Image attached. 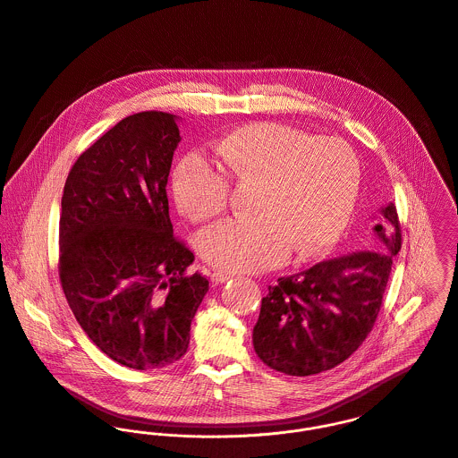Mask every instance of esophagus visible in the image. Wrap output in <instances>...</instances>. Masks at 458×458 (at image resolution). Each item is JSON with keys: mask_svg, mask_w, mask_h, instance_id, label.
<instances>
[{"mask_svg": "<svg viewBox=\"0 0 458 458\" xmlns=\"http://www.w3.org/2000/svg\"><path fill=\"white\" fill-rule=\"evenodd\" d=\"M230 277H232V276L228 275V273H221V271H214V273H212V276H210L212 283H216V284L226 283V281H228Z\"/></svg>", "mask_w": 458, "mask_h": 458, "instance_id": "1", "label": "esophagus"}]
</instances>
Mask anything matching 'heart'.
<instances>
[{
    "instance_id": "heart-1",
    "label": "heart",
    "mask_w": 458,
    "mask_h": 458,
    "mask_svg": "<svg viewBox=\"0 0 458 458\" xmlns=\"http://www.w3.org/2000/svg\"><path fill=\"white\" fill-rule=\"evenodd\" d=\"M219 154L239 182H260L255 216L223 219L198 237L201 257L230 273L283 264L292 250L313 257L331 248L352 214L360 191V161L340 138H315L283 123H251L219 143ZM174 199L185 217L205 221L230 201L232 179L201 152L179 159L172 174Z\"/></svg>"
}]
</instances>
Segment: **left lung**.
<instances>
[{"instance_id": "obj_1", "label": "left lung", "mask_w": 458, "mask_h": 458, "mask_svg": "<svg viewBox=\"0 0 458 458\" xmlns=\"http://www.w3.org/2000/svg\"><path fill=\"white\" fill-rule=\"evenodd\" d=\"M365 248L269 286L253 329L255 352L266 365L308 377L344 363L360 349L380 311L393 257L402 248L394 203L380 208Z\"/></svg>"}]
</instances>
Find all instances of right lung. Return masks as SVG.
Wrapping results in <instances>:
<instances>
[{
	"instance_id": "add662e5",
	"label": "right lung",
	"mask_w": 458,
	"mask_h": 458,
	"mask_svg": "<svg viewBox=\"0 0 458 458\" xmlns=\"http://www.w3.org/2000/svg\"><path fill=\"white\" fill-rule=\"evenodd\" d=\"M177 116L120 120L74 163L62 196L60 281L93 344L134 369L187 352L208 279L187 275L192 251L174 235L166 183Z\"/></svg>"
}]
</instances>
